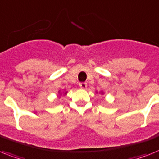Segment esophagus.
<instances>
[{"mask_svg":"<svg viewBox=\"0 0 159 159\" xmlns=\"http://www.w3.org/2000/svg\"><path fill=\"white\" fill-rule=\"evenodd\" d=\"M79 86H80V87H81V88L86 89V86H87V83H86V82H80Z\"/></svg>","mask_w":159,"mask_h":159,"instance_id":"34e87169","label":"esophagus"}]
</instances>
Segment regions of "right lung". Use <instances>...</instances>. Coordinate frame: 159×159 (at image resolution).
Instances as JSON below:
<instances>
[{"label": "right lung", "instance_id": "obj_1", "mask_svg": "<svg viewBox=\"0 0 159 159\" xmlns=\"http://www.w3.org/2000/svg\"><path fill=\"white\" fill-rule=\"evenodd\" d=\"M65 94H66V93H65Z\"/></svg>", "mask_w": 159, "mask_h": 159}]
</instances>
